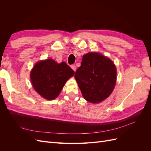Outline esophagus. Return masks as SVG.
I'll return each mask as SVG.
<instances>
[{"label": "esophagus", "mask_w": 151, "mask_h": 151, "mask_svg": "<svg viewBox=\"0 0 151 151\" xmlns=\"http://www.w3.org/2000/svg\"><path fill=\"white\" fill-rule=\"evenodd\" d=\"M70 67H71V68H72L73 70H74V71H76V67L75 65H72Z\"/></svg>", "instance_id": "34e87169"}]
</instances>
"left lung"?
<instances>
[{
	"label": "left lung",
	"mask_w": 151,
	"mask_h": 151,
	"mask_svg": "<svg viewBox=\"0 0 151 151\" xmlns=\"http://www.w3.org/2000/svg\"><path fill=\"white\" fill-rule=\"evenodd\" d=\"M74 77L84 98L90 103H99L113 91L116 69L108 57L99 53L89 52L83 57Z\"/></svg>",
	"instance_id": "obj_1"
}]
</instances>
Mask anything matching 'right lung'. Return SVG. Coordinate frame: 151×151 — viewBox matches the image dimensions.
<instances>
[{
  "instance_id": "add662e5",
  "label": "right lung",
  "mask_w": 151,
  "mask_h": 151,
  "mask_svg": "<svg viewBox=\"0 0 151 151\" xmlns=\"http://www.w3.org/2000/svg\"><path fill=\"white\" fill-rule=\"evenodd\" d=\"M74 74V71L65 62L58 63L49 58L36 63L31 70L30 77L36 92L45 99L53 100Z\"/></svg>"
}]
</instances>
